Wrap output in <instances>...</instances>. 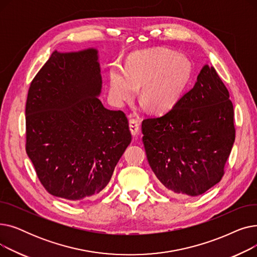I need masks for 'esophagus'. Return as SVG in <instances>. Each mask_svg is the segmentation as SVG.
<instances>
[{"instance_id":"obj_1","label":"esophagus","mask_w":257,"mask_h":257,"mask_svg":"<svg viewBox=\"0 0 257 257\" xmlns=\"http://www.w3.org/2000/svg\"><path fill=\"white\" fill-rule=\"evenodd\" d=\"M129 128L130 131L132 133L133 138H137L139 137V133H140V125H139V121L137 119H130L129 120Z\"/></svg>"}]
</instances>
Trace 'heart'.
Segmentation results:
<instances>
[{
    "instance_id": "b5f03b06",
    "label": "heart",
    "mask_w": 257,
    "mask_h": 257,
    "mask_svg": "<svg viewBox=\"0 0 257 257\" xmlns=\"http://www.w3.org/2000/svg\"><path fill=\"white\" fill-rule=\"evenodd\" d=\"M192 65L185 57L168 49H154L131 55L126 69L113 66L109 75V96L123 106L140 89L141 105L154 113H166L176 106L190 82Z\"/></svg>"
}]
</instances>
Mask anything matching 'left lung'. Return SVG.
Wrapping results in <instances>:
<instances>
[{"label": "left lung", "instance_id": "obj_1", "mask_svg": "<svg viewBox=\"0 0 257 257\" xmlns=\"http://www.w3.org/2000/svg\"><path fill=\"white\" fill-rule=\"evenodd\" d=\"M233 114L226 86L205 64L172 110L143 120L148 163L170 192L195 197L220 182L235 139Z\"/></svg>", "mask_w": 257, "mask_h": 257}]
</instances>
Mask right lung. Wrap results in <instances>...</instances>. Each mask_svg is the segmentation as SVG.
Masks as SVG:
<instances>
[{
    "label": "right lung",
    "mask_w": 257,
    "mask_h": 257,
    "mask_svg": "<svg viewBox=\"0 0 257 257\" xmlns=\"http://www.w3.org/2000/svg\"><path fill=\"white\" fill-rule=\"evenodd\" d=\"M99 51H54L33 79L26 103V151L53 196L80 201L110 181L131 143L128 119L99 97Z\"/></svg>",
    "instance_id": "right-lung-1"
}]
</instances>
